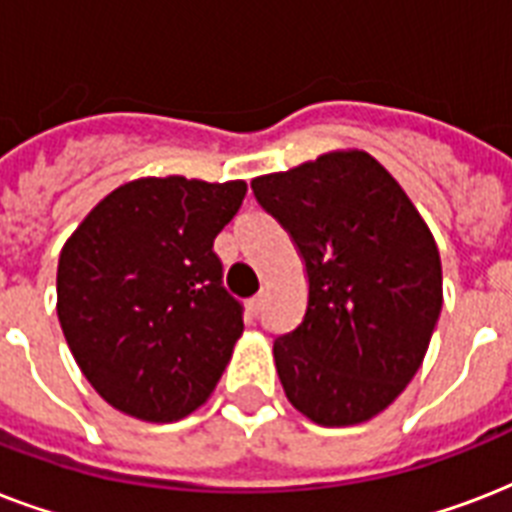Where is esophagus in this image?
<instances>
[{
    "label": "esophagus",
    "mask_w": 512,
    "mask_h": 512,
    "mask_svg": "<svg viewBox=\"0 0 512 512\" xmlns=\"http://www.w3.org/2000/svg\"><path fill=\"white\" fill-rule=\"evenodd\" d=\"M263 303H265V295H263V292H257V295L249 300V311L260 313V311H263Z\"/></svg>",
    "instance_id": "34e87169"
}]
</instances>
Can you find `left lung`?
I'll return each mask as SVG.
<instances>
[{"instance_id":"8db88e82","label":"left lung","mask_w":512,"mask_h":512,"mask_svg":"<svg viewBox=\"0 0 512 512\" xmlns=\"http://www.w3.org/2000/svg\"><path fill=\"white\" fill-rule=\"evenodd\" d=\"M300 249L305 319L273 342L297 412L327 428L372 420L409 385L444 289L433 233L404 188L364 151H332L252 180Z\"/></svg>"}]
</instances>
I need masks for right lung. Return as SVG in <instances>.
<instances>
[{"instance_id": "obj_1", "label": "right lung", "mask_w": 512, "mask_h": 512, "mask_svg": "<svg viewBox=\"0 0 512 512\" xmlns=\"http://www.w3.org/2000/svg\"><path fill=\"white\" fill-rule=\"evenodd\" d=\"M244 180L140 177L111 191L58 263V319L90 385L119 412L175 422L215 390L244 332L215 236Z\"/></svg>"}]
</instances>
